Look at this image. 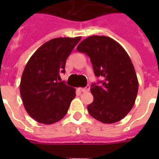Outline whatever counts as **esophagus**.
Wrapping results in <instances>:
<instances>
[{"instance_id":"esophagus-1","label":"esophagus","mask_w":159,"mask_h":159,"mask_svg":"<svg viewBox=\"0 0 159 159\" xmlns=\"http://www.w3.org/2000/svg\"><path fill=\"white\" fill-rule=\"evenodd\" d=\"M78 90H79L80 92H88V91L90 90V87L89 86H87V87H84V88H78Z\"/></svg>"}]
</instances>
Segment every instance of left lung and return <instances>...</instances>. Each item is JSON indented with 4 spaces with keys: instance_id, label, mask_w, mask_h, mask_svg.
Returning <instances> with one entry per match:
<instances>
[{
    "instance_id": "1",
    "label": "left lung",
    "mask_w": 159,
    "mask_h": 159,
    "mask_svg": "<svg viewBox=\"0 0 159 159\" xmlns=\"http://www.w3.org/2000/svg\"><path fill=\"white\" fill-rule=\"evenodd\" d=\"M77 50L89 56L96 77L92 83L93 102L87 106L91 116L105 124L116 123L133 108L139 89L135 70L123 47L106 36L87 37Z\"/></svg>"
}]
</instances>
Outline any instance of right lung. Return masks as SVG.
<instances>
[{
  "mask_svg": "<svg viewBox=\"0 0 159 159\" xmlns=\"http://www.w3.org/2000/svg\"><path fill=\"white\" fill-rule=\"evenodd\" d=\"M81 37L55 38L35 51L21 77L20 92L27 113L37 122L51 125L62 120L76 97L75 88L59 82L66 60Z\"/></svg>",
  "mask_w": 159,
  "mask_h": 159,
  "instance_id": "add662e5",
  "label": "right lung"
}]
</instances>
